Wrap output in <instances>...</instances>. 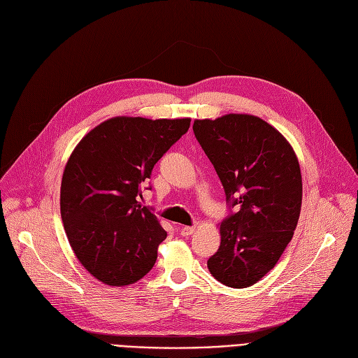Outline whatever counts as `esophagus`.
<instances>
[{
	"label": "esophagus",
	"mask_w": 358,
	"mask_h": 358,
	"mask_svg": "<svg viewBox=\"0 0 358 358\" xmlns=\"http://www.w3.org/2000/svg\"><path fill=\"white\" fill-rule=\"evenodd\" d=\"M194 231H195V227H182L180 228V236L188 237V236H191V234H194Z\"/></svg>",
	"instance_id": "esophagus-1"
}]
</instances>
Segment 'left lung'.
<instances>
[{
	"mask_svg": "<svg viewBox=\"0 0 358 358\" xmlns=\"http://www.w3.org/2000/svg\"><path fill=\"white\" fill-rule=\"evenodd\" d=\"M192 130L229 206L208 271L222 285L249 287L275 266L298 225L302 176L296 154L278 130L255 115L195 120Z\"/></svg>",
	"mask_w": 358,
	"mask_h": 358,
	"instance_id": "8db88e82",
	"label": "left lung"
}]
</instances>
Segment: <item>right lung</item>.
I'll use <instances>...</instances> for the list:
<instances>
[{
    "label": "right lung",
    "instance_id": "1",
    "mask_svg": "<svg viewBox=\"0 0 358 358\" xmlns=\"http://www.w3.org/2000/svg\"><path fill=\"white\" fill-rule=\"evenodd\" d=\"M189 122L115 117L71 154L60 187L62 222L78 261L105 285H133L152 269L167 232L139 204L141 185Z\"/></svg>",
    "mask_w": 358,
    "mask_h": 358
}]
</instances>
